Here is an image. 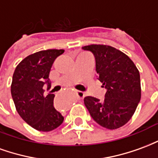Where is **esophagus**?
Masks as SVG:
<instances>
[{"label": "esophagus", "instance_id": "34e87169", "mask_svg": "<svg viewBox=\"0 0 158 158\" xmlns=\"http://www.w3.org/2000/svg\"><path fill=\"white\" fill-rule=\"evenodd\" d=\"M77 96H78V97H79V99H83V98L85 96V93L82 92V91H78V92H77Z\"/></svg>", "mask_w": 158, "mask_h": 158}]
</instances>
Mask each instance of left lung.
I'll return each mask as SVG.
<instances>
[{
	"label": "left lung",
	"mask_w": 158,
	"mask_h": 158,
	"mask_svg": "<svg viewBox=\"0 0 158 158\" xmlns=\"http://www.w3.org/2000/svg\"><path fill=\"white\" fill-rule=\"evenodd\" d=\"M82 49L92 52L98 79L106 89L102 101L85 97L86 108L103 128L118 129L132 118L140 101L139 70L128 56L110 45H89Z\"/></svg>",
	"instance_id": "obj_1"
}]
</instances>
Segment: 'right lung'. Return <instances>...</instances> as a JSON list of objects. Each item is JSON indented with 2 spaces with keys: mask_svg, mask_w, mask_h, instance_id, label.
I'll use <instances>...</instances> for the list:
<instances>
[{
  "mask_svg": "<svg viewBox=\"0 0 158 158\" xmlns=\"http://www.w3.org/2000/svg\"><path fill=\"white\" fill-rule=\"evenodd\" d=\"M64 50L50 49L28 56L17 66L12 76L11 94L17 112L28 124L48 132L61 125L64 118L53 105L54 94L45 96L51 88L49 73L55 59Z\"/></svg>",
  "mask_w": 158,
  "mask_h": 158,
  "instance_id": "obj_1",
  "label": "right lung"
}]
</instances>
